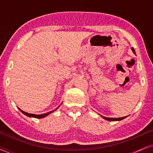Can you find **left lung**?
Wrapping results in <instances>:
<instances>
[{
    "label": "left lung",
    "instance_id": "8db88e82",
    "mask_svg": "<svg viewBox=\"0 0 153 153\" xmlns=\"http://www.w3.org/2000/svg\"><path fill=\"white\" fill-rule=\"evenodd\" d=\"M131 51H133V53H134L136 54V53H135V51H134V48H131ZM100 116H101L102 117V118L105 119V120H109V121H119V120H123V119H125V118H127V117L128 116H127L122 117V118H106V117L102 116V115H100Z\"/></svg>",
    "mask_w": 153,
    "mask_h": 153
}]
</instances>
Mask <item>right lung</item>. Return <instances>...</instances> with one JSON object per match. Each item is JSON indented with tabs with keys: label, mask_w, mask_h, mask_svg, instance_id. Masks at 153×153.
I'll list each match as a JSON object with an SVG mask.
<instances>
[{
	"label": "right lung",
	"mask_w": 153,
	"mask_h": 153,
	"mask_svg": "<svg viewBox=\"0 0 153 153\" xmlns=\"http://www.w3.org/2000/svg\"><path fill=\"white\" fill-rule=\"evenodd\" d=\"M59 106H58V107L56 108V109H54V110H53V111H51L47 112V113H46V114H39V115H36V114H28V113H26V112L24 111H22V109H20L19 108V111H20L22 113V114H24V115H26V116H28V117H31V118H45V117H46V116H47L48 115H49L50 114H51L52 112L55 111L56 110H57L58 108H59Z\"/></svg>",
	"instance_id": "obj_1"
}]
</instances>
